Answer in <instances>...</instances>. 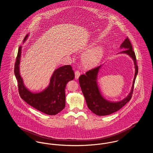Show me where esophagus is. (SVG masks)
<instances>
[{"label":"esophagus","mask_w":153,"mask_h":153,"mask_svg":"<svg viewBox=\"0 0 153 153\" xmlns=\"http://www.w3.org/2000/svg\"><path fill=\"white\" fill-rule=\"evenodd\" d=\"M74 74H75V79H78L80 75V72L78 71H76L74 72Z\"/></svg>","instance_id":"esophagus-1"}]
</instances>
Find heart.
<instances>
[{
  "label": "heart",
  "mask_w": 153,
  "mask_h": 153,
  "mask_svg": "<svg viewBox=\"0 0 153 153\" xmlns=\"http://www.w3.org/2000/svg\"><path fill=\"white\" fill-rule=\"evenodd\" d=\"M103 54V47L102 46H97L88 50L84 54L82 59L88 65H93L102 58Z\"/></svg>",
  "instance_id": "obj_1"
}]
</instances>
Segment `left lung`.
I'll return each mask as SVG.
<instances>
[{"label":"left lung","mask_w":153,"mask_h":153,"mask_svg":"<svg viewBox=\"0 0 153 153\" xmlns=\"http://www.w3.org/2000/svg\"><path fill=\"white\" fill-rule=\"evenodd\" d=\"M120 48L121 49H126L119 53H123L130 56L133 60L135 68L134 78L132 81L131 91L128 95L123 100L117 102H112L107 100L102 95V92L98 85V75L102 66L107 61L100 66L89 70L85 74H81L79 77L80 87L85 99L88 107L93 113L98 116L108 115L117 112L121 109L131 99L135 81L138 72V67L137 64L135 53L132 51V45L128 38L121 44Z\"/></svg>","instance_id":"1"}]
</instances>
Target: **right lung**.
Returning a JSON list of instances; mask_svg holds the SVG:
<instances>
[{
    "mask_svg": "<svg viewBox=\"0 0 153 153\" xmlns=\"http://www.w3.org/2000/svg\"><path fill=\"white\" fill-rule=\"evenodd\" d=\"M29 36L27 34L23 43ZM22 46L18 49L15 64L14 73L18 81L21 97L34 108L49 115H55L65 107V89L67 83L74 79V73L71 66L64 65L55 69L51 75L50 82L44 90L33 92L25 85L20 71Z\"/></svg>",
    "mask_w": 153,
    "mask_h": 153,
    "instance_id": "obj_1",
    "label": "right lung"
}]
</instances>
